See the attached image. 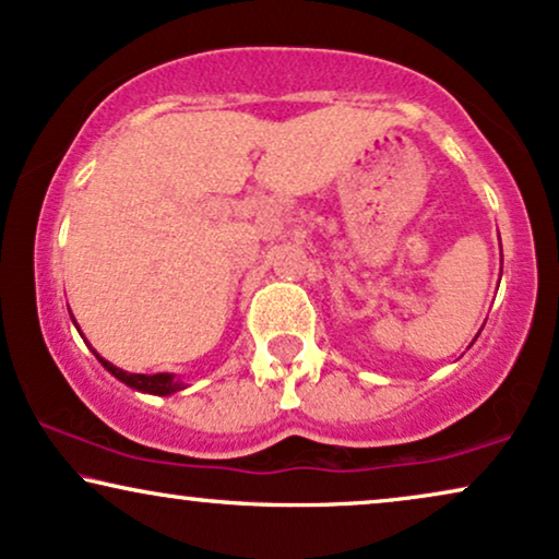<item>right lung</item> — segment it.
I'll use <instances>...</instances> for the list:
<instances>
[{"label":"right lung","mask_w":559,"mask_h":559,"mask_svg":"<svg viewBox=\"0 0 559 559\" xmlns=\"http://www.w3.org/2000/svg\"><path fill=\"white\" fill-rule=\"evenodd\" d=\"M79 329V325H76ZM94 352V349H92ZM94 357H97L99 361H103V367L107 369V372L118 377L120 382H126L128 388L133 390H141V393H151V395H171L177 393V390H185V382L177 380V377L169 374V372H158V374H133V372H126V369L115 367L112 361H107L99 357L97 352H94Z\"/></svg>","instance_id":"1"}]
</instances>
